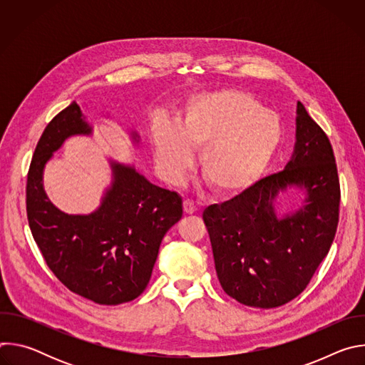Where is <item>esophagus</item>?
Returning <instances> with one entry per match:
<instances>
[{"mask_svg": "<svg viewBox=\"0 0 365 365\" xmlns=\"http://www.w3.org/2000/svg\"><path fill=\"white\" fill-rule=\"evenodd\" d=\"M183 211H185V214H189V215L195 214L197 211V205L190 199H185L183 200Z\"/></svg>", "mask_w": 365, "mask_h": 365, "instance_id": "34e87169", "label": "esophagus"}]
</instances>
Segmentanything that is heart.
<instances>
[{
  "label": "heart",
  "instance_id": "obj_1",
  "mask_svg": "<svg viewBox=\"0 0 365 365\" xmlns=\"http://www.w3.org/2000/svg\"><path fill=\"white\" fill-rule=\"evenodd\" d=\"M155 163L169 179L190 165V148H199L197 165L211 187L232 195L264 173L282 143L277 114L245 91L222 89L193 96L178 124L151 127Z\"/></svg>",
  "mask_w": 365,
  "mask_h": 365
}]
</instances>
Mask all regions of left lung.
Here are the masks:
<instances>
[{
    "label": "left lung",
    "mask_w": 365,
    "mask_h": 365,
    "mask_svg": "<svg viewBox=\"0 0 365 365\" xmlns=\"http://www.w3.org/2000/svg\"><path fill=\"white\" fill-rule=\"evenodd\" d=\"M290 185L305 190V206L279 219L275 197ZM339 200L329 138L297 102L294 151L284 170L203 211L224 292L242 304L262 309L297 297L332 245Z\"/></svg>",
    "instance_id": "left-lung-1"
}]
</instances>
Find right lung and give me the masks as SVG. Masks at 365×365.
<instances>
[{
    "mask_svg": "<svg viewBox=\"0 0 365 365\" xmlns=\"http://www.w3.org/2000/svg\"><path fill=\"white\" fill-rule=\"evenodd\" d=\"M91 131L76 102L47 124L27 175V220L46 264L71 292L120 304L147 287L165 234L182 218V197L113 162L114 182L95 212L59 211L43 189L44 165L68 137Z\"/></svg>",
    "mask_w": 365,
    "mask_h": 365,
    "instance_id": "obj_1",
    "label": "right lung"
}]
</instances>
